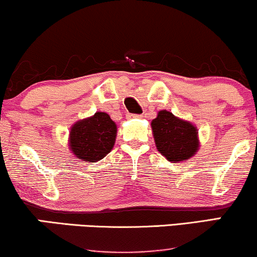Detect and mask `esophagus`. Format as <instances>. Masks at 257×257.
<instances>
[{
	"label": "esophagus",
	"mask_w": 257,
	"mask_h": 257,
	"mask_svg": "<svg viewBox=\"0 0 257 257\" xmlns=\"http://www.w3.org/2000/svg\"><path fill=\"white\" fill-rule=\"evenodd\" d=\"M128 117H133V118H139V117H141V115H136V113H133V115H128Z\"/></svg>",
	"instance_id": "esophagus-1"
}]
</instances>
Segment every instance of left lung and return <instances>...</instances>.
I'll use <instances>...</instances> for the list:
<instances>
[{
    "label": "left lung",
    "mask_w": 257,
    "mask_h": 257,
    "mask_svg": "<svg viewBox=\"0 0 257 257\" xmlns=\"http://www.w3.org/2000/svg\"><path fill=\"white\" fill-rule=\"evenodd\" d=\"M152 129L158 151L173 164L193 157L199 147L196 126L166 110L159 111Z\"/></svg>",
    "instance_id": "1"
}]
</instances>
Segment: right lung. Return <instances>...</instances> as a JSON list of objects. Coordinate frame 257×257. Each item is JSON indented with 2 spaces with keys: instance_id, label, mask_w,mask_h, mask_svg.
Segmentation results:
<instances>
[{
  "instance_id": "1",
  "label": "right lung",
  "mask_w": 257,
  "mask_h": 257,
  "mask_svg": "<svg viewBox=\"0 0 257 257\" xmlns=\"http://www.w3.org/2000/svg\"><path fill=\"white\" fill-rule=\"evenodd\" d=\"M115 122L105 112L77 122L70 133L71 151L78 159L95 162L105 157L115 144Z\"/></svg>"
}]
</instances>
